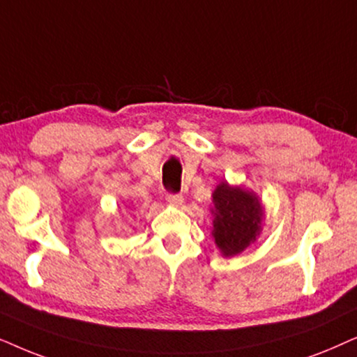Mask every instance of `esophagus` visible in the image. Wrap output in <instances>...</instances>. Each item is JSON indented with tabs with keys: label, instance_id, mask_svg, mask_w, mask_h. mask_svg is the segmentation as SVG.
<instances>
[{
	"label": "esophagus",
	"instance_id": "1",
	"mask_svg": "<svg viewBox=\"0 0 357 357\" xmlns=\"http://www.w3.org/2000/svg\"><path fill=\"white\" fill-rule=\"evenodd\" d=\"M166 202L173 207H181L184 202V197L181 194H166Z\"/></svg>",
	"mask_w": 357,
	"mask_h": 357
}]
</instances>
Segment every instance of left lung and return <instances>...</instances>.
<instances>
[{"instance_id":"left-lung-1","label":"left lung","mask_w":357,"mask_h":357,"mask_svg":"<svg viewBox=\"0 0 357 357\" xmlns=\"http://www.w3.org/2000/svg\"><path fill=\"white\" fill-rule=\"evenodd\" d=\"M212 238L223 258L236 256L263 231L264 207L255 191L220 181L212 192Z\"/></svg>"}]
</instances>
